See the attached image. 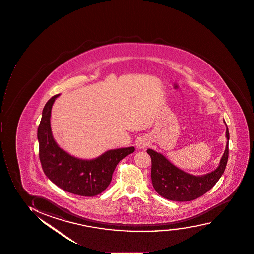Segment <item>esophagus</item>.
I'll return each instance as SVG.
<instances>
[{"label":"esophagus","instance_id":"obj_1","mask_svg":"<svg viewBox=\"0 0 254 254\" xmlns=\"http://www.w3.org/2000/svg\"><path fill=\"white\" fill-rule=\"evenodd\" d=\"M139 147H147V144L145 143L144 141H141V142H140V144H139Z\"/></svg>","mask_w":254,"mask_h":254}]
</instances>
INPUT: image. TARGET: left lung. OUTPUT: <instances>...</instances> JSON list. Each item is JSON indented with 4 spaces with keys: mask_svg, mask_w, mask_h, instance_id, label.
Returning a JSON list of instances; mask_svg holds the SVG:
<instances>
[{
    "mask_svg": "<svg viewBox=\"0 0 254 254\" xmlns=\"http://www.w3.org/2000/svg\"><path fill=\"white\" fill-rule=\"evenodd\" d=\"M228 139L226 149L221 159L220 165L211 173L196 177L177 168L161 153L152 149L147 153L151 157V178L156 192L165 199L173 201H191L205 194L217 184L226 167L229 157V133L227 127Z\"/></svg>",
    "mask_w": 254,
    "mask_h": 254,
    "instance_id": "8db88e82",
    "label": "left lung"
}]
</instances>
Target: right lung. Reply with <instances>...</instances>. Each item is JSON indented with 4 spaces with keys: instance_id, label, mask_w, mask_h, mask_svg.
Masks as SVG:
<instances>
[{
    "instance_id": "1",
    "label": "right lung",
    "mask_w": 254,
    "mask_h": 254,
    "mask_svg": "<svg viewBox=\"0 0 254 254\" xmlns=\"http://www.w3.org/2000/svg\"><path fill=\"white\" fill-rule=\"evenodd\" d=\"M59 95H54L44 106L37 129L43 171L55 185L66 192L87 197L97 195L110 184L117 165L133 153L134 147L109 150L92 160L76 159L68 154L55 142L50 127L51 109Z\"/></svg>"
}]
</instances>
